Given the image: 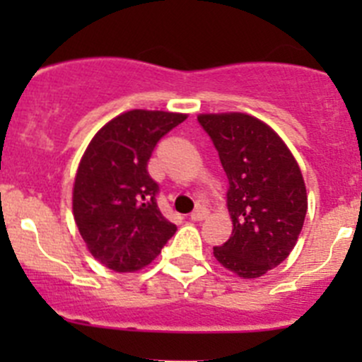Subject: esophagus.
I'll use <instances>...</instances> for the list:
<instances>
[{"label":"esophagus","instance_id":"1","mask_svg":"<svg viewBox=\"0 0 362 362\" xmlns=\"http://www.w3.org/2000/svg\"><path fill=\"white\" fill-rule=\"evenodd\" d=\"M206 217H208V210H206V208H196V210L191 214V221L192 222L204 221V218H206Z\"/></svg>","mask_w":362,"mask_h":362}]
</instances>
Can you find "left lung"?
Wrapping results in <instances>:
<instances>
[{
    "mask_svg": "<svg viewBox=\"0 0 362 362\" xmlns=\"http://www.w3.org/2000/svg\"><path fill=\"white\" fill-rule=\"evenodd\" d=\"M228 177L233 233L214 255L242 279L276 268L294 249L308 196L298 160L275 129L242 112L199 113Z\"/></svg>",
    "mask_w": 362,
    "mask_h": 362,
    "instance_id": "8db88e82",
    "label": "left lung"
}]
</instances>
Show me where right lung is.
Segmentation results:
<instances>
[{
    "label": "right lung",
    "instance_id": "right-lung-1",
    "mask_svg": "<svg viewBox=\"0 0 362 362\" xmlns=\"http://www.w3.org/2000/svg\"><path fill=\"white\" fill-rule=\"evenodd\" d=\"M185 119L177 112H124L94 134L80 159L73 217L87 250L113 272L148 266L177 231L159 211L147 163L160 138Z\"/></svg>",
    "mask_w": 362,
    "mask_h": 362
}]
</instances>
